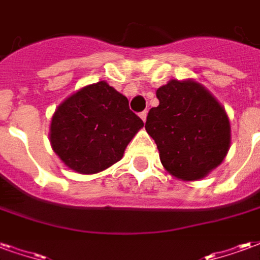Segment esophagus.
Masks as SVG:
<instances>
[{"label": "esophagus", "instance_id": "obj_1", "mask_svg": "<svg viewBox=\"0 0 260 260\" xmlns=\"http://www.w3.org/2000/svg\"><path fill=\"white\" fill-rule=\"evenodd\" d=\"M140 118L143 122H146V118H147V111H143V113H140Z\"/></svg>", "mask_w": 260, "mask_h": 260}]
</instances>
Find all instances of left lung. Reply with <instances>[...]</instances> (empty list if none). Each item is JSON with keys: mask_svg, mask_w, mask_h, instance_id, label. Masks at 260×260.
<instances>
[{"mask_svg": "<svg viewBox=\"0 0 260 260\" xmlns=\"http://www.w3.org/2000/svg\"><path fill=\"white\" fill-rule=\"evenodd\" d=\"M146 131L174 178L194 182L222 164L232 143L230 120L218 99L191 78L169 80L157 92Z\"/></svg>", "mask_w": 260, "mask_h": 260, "instance_id": "obj_1", "label": "left lung"}]
</instances>
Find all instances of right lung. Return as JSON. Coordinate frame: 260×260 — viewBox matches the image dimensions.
Returning <instances> with one entry per match:
<instances>
[{"instance_id":"add662e5","label":"right lung","mask_w":260,"mask_h":260,"mask_svg":"<svg viewBox=\"0 0 260 260\" xmlns=\"http://www.w3.org/2000/svg\"><path fill=\"white\" fill-rule=\"evenodd\" d=\"M143 125L122 93L99 81L82 86L57 106L49 142L67 168L93 175L118 162Z\"/></svg>"}]
</instances>
